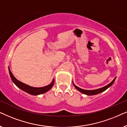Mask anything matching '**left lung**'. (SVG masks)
<instances>
[{"mask_svg": "<svg viewBox=\"0 0 127 127\" xmlns=\"http://www.w3.org/2000/svg\"><path fill=\"white\" fill-rule=\"evenodd\" d=\"M116 77L115 78L113 79L112 81H111L110 83L109 84L107 85H106L105 87H102V88H100L95 89V90H85V89H81V88H80L78 87L77 86H76L75 84H74L73 81H72V84H73V85L74 86V87L75 88V89H77L78 91H79V92L82 93V94L92 96V95H95L99 94H100V93H102L103 92H104V91H106V89L109 88V87H110L111 86L113 85V84L114 83V82L115 81V80H116Z\"/></svg>", "mask_w": 127, "mask_h": 127, "instance_id": "left-lung-1", "label": "left lung"}]
</instances>
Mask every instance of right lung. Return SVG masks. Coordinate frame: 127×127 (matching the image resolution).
<instances>
[{
  "label": "right lung",
  "instance_id": "1",
  "mask_svg": "<svg viewBox=\"0 0 127 127\" xmlns=\"http://www.w3.org/2000/svg\"><path fill=\"white\" fill-rule=\"evenodd\" d=\"M8 71H9L10 76L13 82L16 85L18 88H19L20 89H21V90H23L24 92L28 93L31 95H39L43 94L44 93H46L50 90L52 88L54 85V82H55V79H53L52 82L50 84H49L48 85L45 86L43 87H40V88H35L31 87V86L27 85L23 82H21V81H18L17 79H16L14 77V76L13 75L12 72H11L10 68H8Z\"/></svg>",
  "mask_w": 127,
  "mask_h": 127
}]
</instances>
